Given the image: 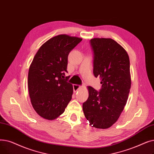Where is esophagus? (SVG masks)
<instances>
[{
	"label": "esophagus",
	"mask_w": 154,
	"mask_h": 154,
	"mask_svg": "<svg viewBox=\"0 0 154 154\" xmlns=\"http://www.w3.org/2000/svg\"><path fill=\"white\" fill-rule=\"evenodd\" d=\"M82 88V86H79L78 85H73V90H74V91L76 92L78 90H79Z\"/></svg>",
	"instance_id": "esophagus-1"
}]
</instances>
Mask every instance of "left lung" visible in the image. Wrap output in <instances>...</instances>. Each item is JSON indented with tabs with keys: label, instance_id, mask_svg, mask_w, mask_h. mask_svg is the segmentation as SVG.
<instances>
[{
	"label": "left lung",
	"instance_id": "8db88e82",
	"mask_svg": "<svg viewBox=\"0 0 154 154\" xmlns=\"http://www.w3.org/2000/svg\"><path fill=\"white\" fill-rule=\"evenodd\" d=\"M93 52V74L101 79L100 91L88 87L89 97L83 110L90 125L108 128L119 119L131 87L129 57L122 46L110 38L90 40Z\"/></svg>",
	"mask_w": 154,
	"mask_h": 154
}]
</instances>
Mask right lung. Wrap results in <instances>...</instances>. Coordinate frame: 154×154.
Segmentation results:
<instances>
[{
  "instance_id": "right-lung-1",
  "label": "right lung",
  "mask_w": 154,
  "mask_h": 154,
  "mask_svg": "<svg viewBox=\"0 0 154 154\" xmlns=\"http://www.w3.org/2000/svg\"><path fill=\"white\" fill-rule=\"evenodd\" d=\"M82 38L60 34L51 38L36 53L28 72L31 104L42 118L53 120L63 114L72 98V85L65 76L70 51Z\"/></svg>"
}]
</instances>
